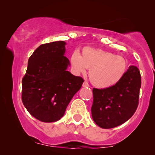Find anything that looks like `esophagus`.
<instances>
[{
  "instance_id": "1",
  "label": "esophagus",
  "mask_w": 155,
  "mask_h": 155,
  "mask_svg": "<svg viewBox=\"0 0 155 155\" xmlns=\"http://www.w3.org/2000/svg\"><path fill=\"white\" fill-rule=\"evenodd\" d=\"M82 87H89V84H88L87 81H84Z\"/></svg>"
}]
</instances>
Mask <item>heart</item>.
<instances>
[{
    "mask_svg": "<svg viewBox=\"0 0 155 155\" xmlns=\"http://www.w3.org/2000/svg\"><path fill=\"white\" fill-rule=\"evenodd\" d=\"M70 63L76 74H84L87 68H90V81L101 89L117 84L127 68V60L123 57L91 47L83 48L81 55L74 51L70 57Z\"/></svg>",
    "mask_w": 155,
    "mask_h": 155,
    "instance_id": "heart-1",
    "label": "heart"
}]
</instances>
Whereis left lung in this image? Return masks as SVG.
I'll return each mask as SVG.
<instances>
[{
	"label": "left lung",
	"instance_id": "1",
	"mask_svg": "<svg viewBox=\"0 0 155 155\" xmlns=\"http://www.w3.org/2000/svg\"><path fill=\"white\" fill-rule=\"evenodd\" d=\"M141 78L136 66L130 65L122 79L114 86L93 88L92 117L104 129L117 127L127 121L138 105Z\"/></svg>",
	"mask_w": 155,
	"mask_h": 155
}]
</instances>
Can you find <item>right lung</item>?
I'll use <instances>...</instances> for the list:
<instances>
[{
  "label": "right lung",
  "instance_id": "obj_1",
  "mask_svg": "<svg viewBox=\"0 0 155 155\" xmlns=\"http://www.w3.org/2000/svg\"><path fill=\"white\" fill-rule=\"evenodd\" d=\"M63 41L44 44L28 60L22 83V101L33 117L44 122H53L63 117L84 79L67 71L70 62Z\"/></svg>",
  "mask_w": 155,
  "mask_h": 155
}]
</instances>
